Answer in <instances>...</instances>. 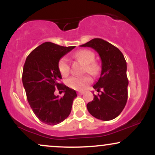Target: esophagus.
<instances>
[{"mask_svg":"<svg viewBox=\"0 0 155 155\" xmlns=\"http://www.w3.org/2000/svg\"><path fill=\"white\" fill-rule=\"evenodd\" d=\"M84 93V92H78V95H83Z\"/></svg>","mask_w":155,"mask_h":155,"instance_id":"1","label":"esophagus"}]
</instances>
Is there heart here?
<instances>
[{
  "label": "heart",
  "instance_id": "1",
  "mask_svg": "<svg viewBox=\"0 0 155 155\" xmlns=\"http://www.w3.org/2000/svg\"><path fill=\"white\" fill-rule=\"evenodd\" d=\"M74 57L76 60L84 64V71H87L93 76H96L99 74L101 67L96 62H94L95 54L92 51L88 49H81L76 51ZM58 70L62 76H66L68 75L70 71V65L68 60L65 57L62 58L58 62ZM92 78L89 75L72 76L67 80V84L69 87L74 90L81 91L85 90L87 87L92 83Z\"/></svg>",
  "mask_w": 155,
  "mask_h": 155
}]
</instances>
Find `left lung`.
Listing matches in <instances>:
<instances>
[{
	"instance_id": "left-lung-1",
	"label": "left lung",
	"mask_w": 155,
	"mask_h": 155,
	"mask_svg": "<svg viewBox=\"0 0 155 155\" xmlns=\"http://www.w3.org/2000/svg\"><path fill=\"white\" fill-rule=\"evenodd\" d=\"M81 47L92 48L101 60V74L93 88L101 94L94 95L87 105L90 114L98 120L116 118L124 109L127 100V63L120 49L101 38H94Z\"/></svg>"
}]
</instances>
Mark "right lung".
Here are the masks:
<instances>
[{"label":"right lung","instance_id":"add662e5","mask_svg":"<svg viewBox=\"0 0 155 155\" xmlns=\"http://www.w3.org/2000/svg\"><path fill=\"white\" fill-rule=\"evenodd\" d=\"M74 48L45 42L30 53L23 67L22 83L28 103L38 120L49 125L69 116L77 96L75 90L59 82L62 76L58 70L59 60ZM55 88L64 90L63 97L54 95Z\"/></svg>","mask_w":155,"mask_h":155}]
</instances>
